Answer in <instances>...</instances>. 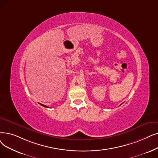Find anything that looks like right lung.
Wrapping results in <instances>:
<instances>
[{
	"label": "right lung",
	"instance_id": "obj_1",
	"mask_svg": "<svg viewBox=\"0 0 158 158\" xmlns=\"http://www.w3.org/2000/svg\"><path fill=\"white\" fill-rule=\"evenodd\" d=\"M40 105H42V106H44V107H46V108H49V107H48L47 106H46V105H42V104H40Z\"/></svg>",
	"mask_w": 158,
	"mask_h": 158
}]
</instances>
